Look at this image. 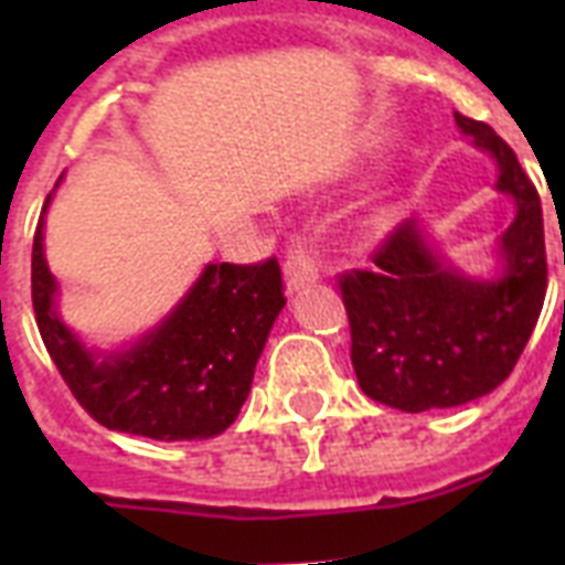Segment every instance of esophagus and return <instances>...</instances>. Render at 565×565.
<instances>
[{"label": "esophagus", "instance_id": "obj_1", "mask_svg": "<svg viewBox=\"0 0 565 565\" xmlns=\"http://www.w3.org/2000/svg\"><path fill=\"white\" fill-rule=\"evenodd\" d=\"M284 281H287V290L290 292L319 281V255L317 248L310 246V239H292V246L284 255Z\"/></svg>", "mask_w": 565, "mask_h": 565}]
</instances>
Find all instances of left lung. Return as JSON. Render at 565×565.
I'll return each instance as SVG.
<instances>
[{
  "mask_svg": "<svg viewBox=\"0 0 565 565\" xmlns=\"http://www.w3.org/2000/svg\"><path fill=\"white\" fill-rule=\"evenodd\" d=\"M455 119L499 161V190L516 199V220L501 237L504 275L472 281L443 266L416 220L377 243L372 266L337 275L358 384L372 402L404 413L492 393L516 366L548 287L540 193L487 122L463 114Z\"/></svg>",
  "mask_w": 565,
  "mask_h": 565,
  "instance_id": "obj_1",
  "label": "left lung"
}]
</instances>
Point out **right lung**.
Masks as SVG:
<instances>
[{
  "label": "right lung",
  "instance_id": "1",
  "mask_svg": "<svg viewBox=\"0 0 565 565\" xmlns=\"http://www.w3.org/2000/svg\"><path fill=\"white\" fill-rule=\"evenodd\" d=\"M55 290L40 216L31 246V305L49 358L99 425L167 443L216 437L237 419L269 328L287 305L275 257L211 264L158 331L99 361L57 319Z\"/></svg>",
  "mask_w": 565,
  "mask_h": 565
}]
</instances>
